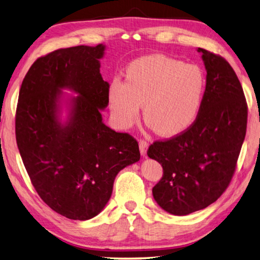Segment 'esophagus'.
I'll return each mask as SVG.
<instances>
[{"mask_svg": "<svg viewBox=\"0 0 260 260\" xmlns=\"http://www.w3.org/2000/svg\"><path fill=\"white\" fill-rule=\"evenodd\" d=\"M139 149H140V154L145 157V156L147 155V149H148V144H147L145 140H140L139 141Z\"/></svg>", "mask_w": 260, "mask_h": 260, "instance_id": "1", "label": "esophagus"}]
</instances>
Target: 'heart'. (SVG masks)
<instances>
[{"label":"heart","mask_w":260,"mask_h":260,"mask_svg":"<svg viewBox=\"0 0 260 260\" xmlns=\"http://www.w3.org/2000/svg\"><path fill=\"white\" fill-rule=\"evenodd\" d=\"M206 79L203 70L155 54L130 63L125 81L114 79L109 89L116 123L130 128L144 104L145 121L160 136H176L194 123L202 109Z\"/></svg>","instance_id":"obj_1"}]
</instances>
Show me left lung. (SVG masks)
<instances>
[{
  "label": "left lung",
  "instance_id": "8db88e82",
  "mask_svg": "<svg viewBox=\"0 0 260 260\" xmlns=\"http://www.w3.org/2000/svg\"><path fill=\"white\" fill-rule=\"evenodd\" d=\"M206 69L199 115L183 134L155 141L147 155L163 166L153 188L158 206L184 216L206 208L231 182L247 130V103L232 67L223 57L197 48Z\"/></svg>",
  "mask_w": 260,
  "mask_h": 260
}]
</instances>
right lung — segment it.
Segmentation results:
<instances>
[{"mask_svg":"<svg viewBox=\"0 0 260 260\" xmlns=\"http://www.w3.org/2000/svg\"><path fill=\"white\" fill-rule=\"evenodd\" d=\"M105 50L80 45L39 57L19 91L16 138L24 168L44 203L77 221L99 215L117 173L140 159L136 139L103 122L110 88L100 71Z\"/></svg>","mask_w":260,"mask_h":260,"instance_id":"obj_1","label":"right lung"}]
</instances>
